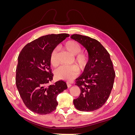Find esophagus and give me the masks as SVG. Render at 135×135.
Listing matches in <instances>:
<instances>
[{
  "mask_svg": "<svg viewBox=\"0 0 135 135\" xmlns=\"http://www.w3.org/2000/svg\"><path fill=\"white\" fill-rule=\"evenodd\" d=\"M66 84H67V85H68V87L69 88V87H70L71 86V84H70L69 83H68V82H67L66 83Z\"/></svg>",
  "mask_w": 135,
  "mask_h": 135,
  "instance_id": "1",
  "label": "esophagus"
}]
</instances>
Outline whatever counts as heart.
I'll return each instance as SVG.
<instances>
[{
	"mask_svg": "<svg viewBox=\"0 0 135 135\" xmlns=\"http://www.w3.org/2000/svg\"><path fill=\"white\" fill-rule=\"evenodd\" d=\"M66 50L74 56L75 62L78 65L80 70H83L87 66L89 61V56L87 52L81 51L80 44L75 40H69L65 44ZM57 48L53 50L50 55V62L55 67L59 65L57 60ZM79 67L76 65L70 66H61L57 69L55 75L59 79L70 81L78 75L79 71Z\"/></svg>",
	"mask_w": 135,
	"mask_h": 135,
	"instance_id": "1",
	"label": "heart"
}]
</instances>
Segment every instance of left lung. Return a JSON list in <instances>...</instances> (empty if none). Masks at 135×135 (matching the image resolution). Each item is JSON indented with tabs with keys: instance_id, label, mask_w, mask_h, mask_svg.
Wrapping results in <instances>:
<instances>
[{
	"instance_id": "left-lung-1",
	"label": "left lung",
	"mask_w": 135,
	"mask_h": 135,
	"mask_svg": "<svg viewBox=\"0 0 135 135\" xmlns=\"http://www.w3.org/2000/svg\"><path fill=\"white\" fill-rule=\"evenodd\" d=\"M70 38L83 45L89 56L84 72L76 79L75 84L81 92L73 103L80 111L92 112L101 108L108 99L115 73L109 52L98 40L79 34Z\"/></svg>"
}]
</instances>
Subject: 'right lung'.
<instances>
[{
  "label": "right lung",
  "instance_id": "right-lung-1",
  "mask_svg": "<svg viewBox=\"0 0 135 135\" xmlns=\"http://www.w3.org/2000/svg\"><path fill=\"white\" fill-rule=\"evenodd\" d=\"M69 36L66 33L42 36L27 43L19 54L16 87L24 104L32 112L44 115L54 112L58 105L57 96L68 88L62 80L54 84L49 83L54 76L51 53Z\"/></svg>",
  "mask_w": 135,
  "mask_h": 135
}]
</instances>
